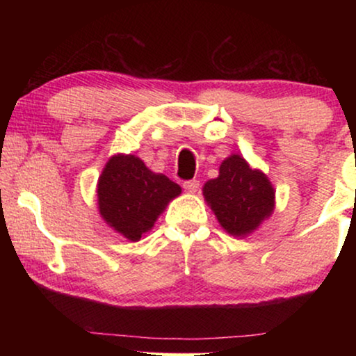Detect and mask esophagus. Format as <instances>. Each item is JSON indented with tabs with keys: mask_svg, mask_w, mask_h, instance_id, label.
Returning a JSON list of instances; mask_svg holds the SVG:
<instances>
[{
	"mask_svg": "<svg viewBox=\"0 0 356 356\" xmlns=\"http://www.w3.org/2000/svg\"><path fill=\"white\" fill-rule=\"evenodd\" d=\"M183 188L186 189L188 193L194 194L199 189V181H197V179H189V181H184L183 183Z\"/></svg>",
	"mask_w": 356,
	"mask_h": 356,
	"instance_id": "obj_1",
	"label": "esophagus"
}]
</instances>
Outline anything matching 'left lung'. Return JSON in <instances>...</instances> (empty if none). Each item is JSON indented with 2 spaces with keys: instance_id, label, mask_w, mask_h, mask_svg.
<instances>
[{
  "instance_id": "1",
  "label": "left lung",
  "mask_w": 356,
  "mask_h": 356,
  "mask_svg": "<svg viewBox=\"0 0 356 356\" xmlns=\"http://www.w3.org/2000/svg\"><path fill=\"white\" fill-rule=\"evenodd\" d=\"M202 194L223 230L233 236L254 232L275 206V191L266 175L235 154L223 160L218 177L204 184Z\"/></svg>"
}]
</instances>
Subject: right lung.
<instances>
[{
	"label": "right lung",
	"mask_w": 356,
	"mask_h": 356,
	"mask_svg": "<svg viewBox=\"0 0 356 356\" xmlns=\"http://www.w3.org/2000/svg\"><path fill=\"white\" fill-rule=\"evenodd\" d=\"M179 194V184L150 172L136 155L124 154L106 162L97 184L102 218L129 241H139Z\"/></svg>",
	"instance_id": "1"
}]
</instances>
